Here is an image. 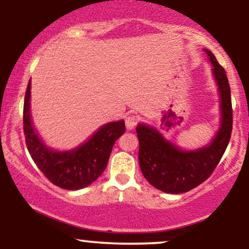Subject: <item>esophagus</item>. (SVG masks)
<instances>
[{
    "instance_id": "esophagus-1",
    "label": "esophagus",
    "mask_w": 249,
    "mask_h": 249,
    "mask_svg": "<svg viewBox=\"0 0 249 249\" xmlns=\"http://www.w3.org/2000/svg\"><path fill=\"white\" fill-rule=\"evenodd\" d=\"M138 123V117L137 116H128L126 119H125V125H126L127 130H132L134 126Z\"/></svg>"
}]
</instances>
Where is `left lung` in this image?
I'll list each match as a JSON object with an SVG mask.
<instances>
[{
	"mask_svg": "<svg viewBox=\"0 0 249 249\" xmlns=\"http://www.w3.org/2000/svg\"><path fill=\"white\" fill-rule=\"evenodd\" d=\"M212 64V75L219 95L220 122L208 144L193 150L180 147L157 127L144 123L137 125L139 139V166L145 179L165 193L179 194L204 182L219 164L232 133V99L224 68L210 50L204 49Z\"/></svg>",
	"mask_w": 249,
	"mask_h": 249,
	"instance_id": "1",
	"label": "left lung"
}]
</instances>
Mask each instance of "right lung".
Returning a JSON list of instances; mask_svg holds the SVG:
<instances>
[{
    "label": "right lung",
    "instance_id": "1",
    "mask_svg": "<svg viewBox=\"0 0 249 249\" xmlns=\"http://www.w3.org/2000/svg\"><path fill=\"white\" fill-rule=\"evenodd\" d=\"M31 79L25 91L23 126L28 151L37 167L56 186L81 190L104 172L117 139L125 132L123 119L102 125L78 146L59 151L48 146L34 126L30 110Z\"/></svg>",
    "mask_w": 249,
    "mask_h": 249
}]
</instances>
